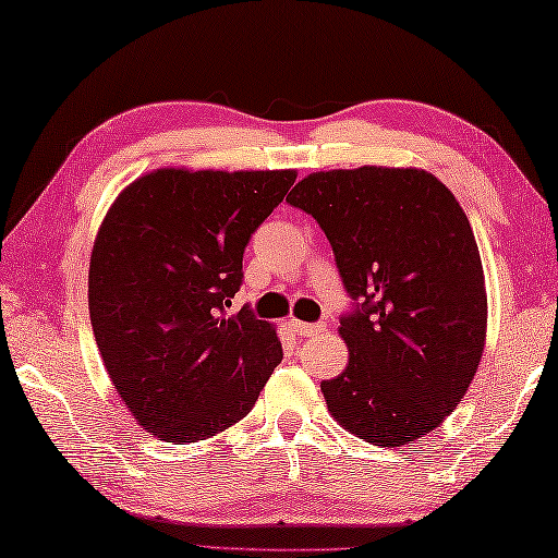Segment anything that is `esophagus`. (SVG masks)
Returning a JSON list of instances; mask_svg holds the SVG:
<instances>
[{"label":"esophagus","mask_w":558,"mask_h":558,"mask_svg":"<svg viewBox=\"0 0 558 558\" xmlns=\"http://www.w3.org/2000/svg\"><path fill=\"white\" fill-rule=\"evenodd\" d=\"M290 329L298 333V337H314V333L324 331L327 327H324L322 322L317 324H307V322H300V319H290Z\"/></svg>","instance_id":"esophagus-1"}]
</instances>
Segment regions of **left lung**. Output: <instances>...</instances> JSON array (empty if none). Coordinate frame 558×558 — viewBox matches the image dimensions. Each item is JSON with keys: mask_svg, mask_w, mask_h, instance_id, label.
<instances>
[{"mask_svg": "<svg viewBox=\"0 0 558 558\" xmlns=\"http://www.w3.org/2000/svg\"><path fill=\"white\" fill-rule=\"evenodd\" d=\"M288 202L317 219L353 300L339 327L349 366L322 383L333 420L376 447L424 437L483 356L488 298L469 217L417 168L312 173Z\"/></svg>", "mask_w": 558, "mask_h": 558, "instance_id": "left-lung-1", "label": "left lung"}]
</instances>
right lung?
Segmentation results:
<instances>
[{"mask_svg": "<svg viewBox=\"0 0 558 558\" xmlns=\"http://www.w3.org/2000/svg\"><path fill=\"white\" fill-rule=\"evenodd\" d=\"M295 170L160 168L107 211L89 258V319L105 368L141 427L199 441L246 417L282 361L251 307L227 314L253 231Z\"/></svg>", "mask_w": 558, "mask_h": 558, "instance_id": "obj_1", "label": "right lung"}]
</instances>
